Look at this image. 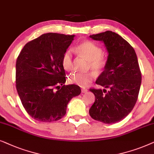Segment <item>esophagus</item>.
<instances>
[{"label":"esophagus","instance_id":"obj_1","mask_svg":"<svg viewBox=\"0 0 154 154\" xmlns=\"http://www.w3.org/2000/svg\"><path fill=\"white\" fill-rule=\"evenodd\" d=\"M88 90L87 89H85V88H82V93H87Z\"/></svg>","mask_w":154,"mask_h":154}]
</instances>
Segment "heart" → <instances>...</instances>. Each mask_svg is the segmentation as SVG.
<instances>
[{
    "instance_id": "heart-1",
    "label": "heart",
    "mask_w": 154,
    "mask_h": 154,
    "mask_svg": "<svg viewBox=\"0 0 154 154\" xmlns=\"http://www.w3.org/2000/svg\"><path fill=\"white\" fill-rule=\"evenodd\" d=\"M77 51L79 55L89 60L88 68L91 69L96 73H101L105 69L107 64V60L103 56V50L101 47L90 41H86L81 43L77 47ZM62 63L65 69L70 70L72 68L73 57L71 49H67L63 54ZM95 77L93 72L87 73L75 72L71 74L68 77L69 83L75 84L80 87H86L89 85Z\"/></svg>"
}]
</instances>
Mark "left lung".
Listing matches in <instances>:
<instances>
[{
	"instance_id": "obj_1",
	"label": "left lung",
	"mask_w": 154,
	"mask_h": 154,
	"mask_svg": "<svg viewBox=\"0 0 154 154\" xmlns=\"http://www.w3.org/2000/svg\"><path fill=\"white\" fill-rule=\"evenodd\" d=\"M90 38L103 42L108 56L105 69L96 81L105 89H89L95 96L89 115L97 121L116 123L132 111L138 98L141 74L136 53L126 40L111 31Z\"/></svg>"
}]
</instances>
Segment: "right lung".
Returning <instances> with one entry per match:
<instances>
[{"label": "right lung", "instance_id": "right-lung-1", "mask_svg": "<svg viewBox=\"0 0 154 154\" xmlns=\"http://www.w3.org/2000/svg\"><path fill=\"white\" fill-rule=\"evenodd\" d=\"M75 35L47 33L25 44L16 61V89L24 109L40 122L60 120L81 89L65 85L63 54ZM61 85L62 87L60 86Z\"/></svg>", "mask_w": 154, "mask_h": 154}]
</instances>
